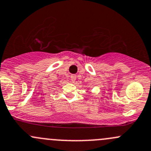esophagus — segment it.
<instances>
[{
	"instance_id": "esophagus-1",
	"label": "esophagus",
	"mask_w": 151,
	"mask_h": 151,
	"mask_svg": "<svg viewBox=\"0 0 151 151\" xmlns=\"http://www.w3.org/2000/svg\"><path fill=\"white\" fill-rule=\"evenodd\" d=\"M76 76L75 75V74H73V75L70 76V81L72 82H74L76 81Z\"/></svg>"
}]
</instances>
